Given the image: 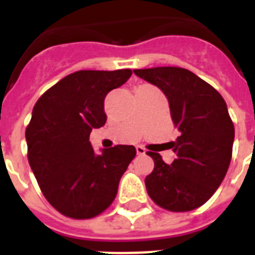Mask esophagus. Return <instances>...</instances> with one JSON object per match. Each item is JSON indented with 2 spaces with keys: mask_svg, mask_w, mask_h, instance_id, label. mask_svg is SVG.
<instances>
[{
  "mask_svg": "<svg viewBox=\"0 0 255 255\" xmlns=\"http://www.w3.org/2000/svg\"><path fill=\"white\" fill-rule=\"evenodd\" d=\"M136 153H138L139 155L146 154V149H144L143 146H136Z\"/></svg>",
  "mask_w": 255,
  "mask_h": 255,
  "instance_id": "34e87169",
  "label": "esophagus"
}]
</instances>
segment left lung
<instances>
[{
    "instance_id": "1",
    "label": "left lung",
    "mask_w": 255,
    "mask_h": 255,
    "mask_svg": "<svg viewBox=\"0 0 255 255\" xmlns=\"http://www.w3.org/2000/svg\"><path fill=\"white\" fill-rule=\"evenodd\" d=\"M133 73L165 94L180 131L169 143L176 153L171 165L158 153H147L154 160V169L144 179L149 197L171 212L202 206L224 180L232 157L235 128L224 98L184 68L157 67Z\"/></svg>"
}]
</instances>
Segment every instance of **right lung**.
<instances>
[{
    "label": "right lung",
    "instance_id": "1",
    "mask_svg": "<svg viewBox=\"0 0 255 255\" xmlns=\"http://www.w3.org/2000/svg\"><path fill=\"white\" fill-rule=\"evenodd\" d=\"M131 69L78 71L47 90L25 129L28 162L43 195L71 219H91L111 206L119 183L136 155L117 144L95 153L90 132L106 123V94L120 87Z\"/></svg>",
    "mask_w": 255,
    "mask_h": 255
}]
</instances>
